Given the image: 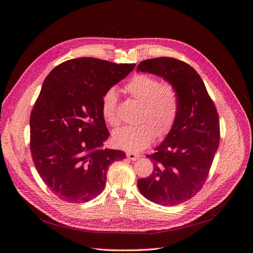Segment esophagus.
Returning <instances> with one entry per match:
<instances>
[{"mask_svg": "<svg viewBox=\"0 0 253 253\" xmlns=\"http://www.w3.org/2000/svg\"><path fill=\"white\" fill-rule=\"evenodd\" d=\"M126 157L129 160H136V159L139 158V155L138 154H135V153H133V152H127L126 153Z\"/></svg>", "mask_w": 253, "mask_h": 253, "instance_id": "1", "label": "esophagus"}]
</instances>
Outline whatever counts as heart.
Wrapping results in <instances>:
<instances>
[{"label": "heart", "mask_w": 253, "mask_h": 253, "mask_svg": "<svg viewBox=\"0 0 253 253\" xmlns=\"http://www.w3.org/2000/svg\"><path fill=\"white\" fill-rule=\"evenodd\" d=\"M125 90L132 98L142 103L138 126L120 127L113 134L115 145L126 151L140 152L154 140L156 131L159 136L170 132L177 118L179 102L175 87L170 83H162L150 75H136L125 86ZM101 115L106 124L116 126L119 124L117 114L116 91L110 88L101 98Z\"/></svg>", "instance_id": "b5f03b06"}]
</instances>
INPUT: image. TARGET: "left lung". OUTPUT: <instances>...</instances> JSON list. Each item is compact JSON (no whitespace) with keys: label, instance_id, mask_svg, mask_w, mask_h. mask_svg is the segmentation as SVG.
Listing matches in <instances>:
<instances>
[{"label":"left lung","instance_id":"obj_1","mask_svg":"<svg viewBox=\"0 0 253 253\" xmlns=\"http://www.w3.org/2000/svg\"><path fill=\"white\" fill-rule=\"evenodd\" d=\"M138 72L159 76L178 95L177 118L166 139L147 155L154 171L137 186L149 201L175 206L196 195L208 177L219 144V121L215 105L192 66L183 61L160 57L141 61Z\"/></svg>","mask_w":253,"mask_h":253}]
</instances>
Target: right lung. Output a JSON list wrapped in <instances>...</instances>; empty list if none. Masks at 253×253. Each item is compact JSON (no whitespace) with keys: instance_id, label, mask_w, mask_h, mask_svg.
<instances>
[{"instance_id":"add662e5","label":"right lung","mask_w":253,"mask_h":253,"mask_svg":"<svg viewBox=\"0 0 253 253\" xmlns=\"http://www.w3.org/2000/svg\"><path fill=\"white\" fill-rule=\"evenodd\" d=\"M135 66L84 57L59 64L45 78L30 114V152L60 200H93L104 189L109 166L126 158L122 151L102 149L110 133L101 98Z\"/></svg>"}]
</instances>
